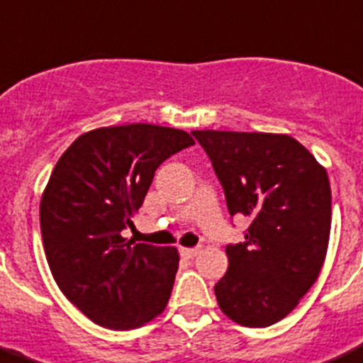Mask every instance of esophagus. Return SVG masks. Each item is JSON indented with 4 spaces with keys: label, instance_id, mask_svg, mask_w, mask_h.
<instances>
[{
    "label": "esophagus",
    "instance_id": "esophagus-1",
    "mask_svg": "<svg viewBox=\"0 0 363 363\" xmlns=\"http://www.w3.org/2000/svg\"><path fill=\"white\" fill-rule=\"evenodd\" d=\"M179 252H181L182 258L191 259V258H195L199 252H201V249H197V247H193V249H189V247H181V249H179Z\"/></svg>",
    "mask_w": 363,
    "mask_h": 363
}]
</instances>
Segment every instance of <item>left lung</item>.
I'll list each match as a JSON object with an SVG mask.
<instances>
[{
  "mask_svg": "<svg viewBox=\"0 0 363 363\" xmlns=\"http://www.w3.org/2000/svg\"><path fill=\"white\" fill-rule=\"evenodd\" d=\"M222 182L231 215L250 220L225 247L229 269L215 284L218 306L242 326L284 319L324 265L331 229L326 168L289 134L193 130Z\"/></svg>",
  "mask_w": 363,
  "mask_h": 363,
  "instance_id": "8db88e82",
  "label": "left lung"
}]
</instances>
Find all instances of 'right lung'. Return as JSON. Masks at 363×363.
Segmentation results:
<instances>
[{"instance_id": "1", "label": "right lung", "mask_w": 363, "mask_h": 363, "mask_svg": "<svg viewBox=\"0 0 363 363\" xmlns=\"http://www.w3.org/2000/svg\"><path fill=\"white\" fill-rule=\"evenodd\" d=\"M191 145L179 128L118 125L79 135L57 161L39 208L44 252L60 292L98 326L134 330L168 304L177 249L134 243L121 231L159 164Z\"/></svg>"}]
</instances>
